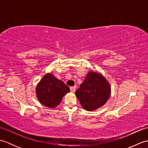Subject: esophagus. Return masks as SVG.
<instances>
[{"instance_id": "esophagus-1", "label": "esophagus", "mask_w": 148, "mask_h": 148, "mask_svg": "<svg viewBox=\"0 0 148 148\" xmlns=\"http://www.w3.org/2000/svg\"><path fill=\"white\" fill-rule=\"evenodd\" d=\"M70 90H71V92H74L75 91H76V88L72 86V87L70 88Z\"/></svg>"}]
</instances>
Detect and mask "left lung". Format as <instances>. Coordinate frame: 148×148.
Returning a JSON list of instances; mask_svg holds the SVG:
<instances>
[{
    "instance_id": "obj_1",
    "label": "left lung",
    "mask_w": 148,
    "mask_h": 148,
    "mask_svg": "<svg viewBox=\"0 0 148 148\" xmlns=\"http://www.w3.org/2000/svg\"><path fill=\"white\" fill-rule=\"evenodd\" d=\"M111 94V87L102 75L90 71L76 92L83 108L92 111L105 104Z\"/></svg>"
}]
</instances>
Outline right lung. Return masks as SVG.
Listing matches in <instances>:
<instances>
[{
  "label": "right lung",
  "mask_w": 148,
  "mask_h": 148,
  "mask_svg": "<svg viewBox=\"0 0 148 148\" xmlns=\"http://www.w3.org/2000/svg\"><path fill=\"white\" fill-rule=\"evenodd\" d=\"M70 92L69 88L51 73L46 74L37 84L36 94L42 105L54 108L61 102L63 97Z\"/></svg>",
  "instance_id": "obj_1"
}]
</instances>
